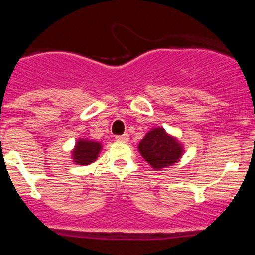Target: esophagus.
<instances>
[{"label": "esophagus", "instance_id": "1", "mask_svg": "<svg viewBox=\"0 0 255 255\" xmlns=\"http://www.w3.org/2000/svg\"><path fill=\"white\" fill-rule=\"evenodd\" d=\"M116 140L120 141V143H128L129 141V135L124 134L120 135V136H116Z\"/></svg>", "mask_w": 255, "mask_h": 255}]
</instances>
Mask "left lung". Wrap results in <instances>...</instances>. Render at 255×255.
<instances>
[{"instance_id":"8db88e82","label":"left lung","mask_w":255,"mask_h":255,"mask_svg":"<svg viewBox=\"0 0 255 255\" xmlns=\"http://www.w3.org/2000/svg\"><path fill=\"white\" fill-rule=\"evenodd\" d=\"M138 149L154 170L170 167L181 158L184 148L176 138H173L162 128L150 130L139 143Z\"/></svg>"}]
</instances>
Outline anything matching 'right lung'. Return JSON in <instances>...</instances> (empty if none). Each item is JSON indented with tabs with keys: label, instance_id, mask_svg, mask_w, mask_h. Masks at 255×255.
I'll return each mask as SVG.
<instances>
[{
	"label": "right lung",
	"instance_id": "obj_1",
	"mask_svg": "<svg viewBox=\"0 0 255 255\" xmlns=\"http://www.w3.org/2000/svg\"><path fill=\"white\" fill-rule=\"evenodd\" d=\"M102 145L98 141L87 140V139H80L76 141L75 148L73 149V159L76 164L80 166H87L94 162L100 154Z\"/></svg>",
	"mask_w": 255,
	"mask_h": 255
}]
</instances>
